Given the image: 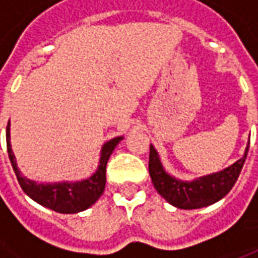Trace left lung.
Masks as SVG:
<instances>
[{
	"label": "left lung",
	"mask_w": 258,
	"mask_h": 258,
	"mask_svg": "<svg viewBox=\"0 0 258 258\" xmlns=\"http://www.w3.org/2000/svg\"><path fill=\"white\" fill-rule=\"evenodd\" d=\"M247 152H249V144H247L243 157L239 159L236 163H233L231 167L225 168L224 171L217 174L202 177L192 182H184V181L173 178L164 171L162 163L159 160L157 152L151 145L149 174L159 195H162L170 205L175 206L178 209H185V210L200 209V207L216 203L217 200L222 199L232 189L239 174L242 171Z\"/></svg>",
	"instance_id": "left-lung-1"
}]
</instances>
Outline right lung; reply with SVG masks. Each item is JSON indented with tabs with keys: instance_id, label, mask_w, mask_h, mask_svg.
<instances>
[{
	"instance_id": "obj_1",
	"label": "right lung",
	"mask_w": 258,
	"mask_h": 258,
	"mask_svg": "<svg viewBox=\"0 0 258 258\" xmlns=\"http://www.w3.org/2000/svg\"><path fill=\"white\" fill-rule=\"evenodd\" d=\"M120 140H121V137H117L103 145L101 160H99L101 164L96 170V173L88 179L73 182V184L62 182V184L44 185L37 184L34 181L25 178L20 174L19 168L16 166L14 152L11 148V142H9V123L7 125V149H8L9 160H11V164L14 167V171L18 177L22 189L37 203L45 206L53 211L66 213V214H73V213L85 210L101 198V195L105 190V184H106L107 160Z\"/></svg>"
}]
</instances>
